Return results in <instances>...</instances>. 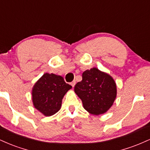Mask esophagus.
I'll use <instances>...</instances> for the list:
<instances>
[{"instance_id":"obj_1","label":"esophagus","mask_w":150,"mask_h":150,"mask_svg":"<svg viewBox=\"0 0 150 150\" xmlns=\"http://www.w3.org/2000/svg\"><path fill=\"white\" fill-rule=\"evenodd\" d=\"M70 85H71L72 87H74V86L75 85V81H73V82H72L71 83H70Z\"/></svg>"}]
</instances>
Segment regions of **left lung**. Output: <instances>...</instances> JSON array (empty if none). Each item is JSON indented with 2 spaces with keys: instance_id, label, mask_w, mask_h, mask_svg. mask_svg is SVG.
<instances>
[{
  "instance_id": "1",
  "label": "left lung",
  "mask_w": 150,
  "mask_h": 150,
  "mask_svg": "<svg viewBox=\"0 0 150 150\" xmlns=\"http://www.w3.org/2000/svg\"><path fill=\"white\" fill-rule=\"evenodd\" d=\"M74 90L84 108L96 116L106 113L111 107L117 94L113 77L97 68L85 70L82 81L75 85Z\"/></svg>"
}]
</instances>
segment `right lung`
Returning a JSON list of instances; mask_svg holds the SVG:
<instances>
[{"label":"right lung","mask_w":150,"mask_h":150,"mask_svg":"<svg viewBox=\"0 0 150 150\" xmlns=\"http://www.w3.org/2000/svg\"><path fill=\"white\" fill-rule=\"evenodd\" d=\"M71 88L63 77L53 73L44 74L32 88L34 106L44 116H52L59 111L62 99Z\"/></svg>","instance_id":"add662e5"}]
</instances>
